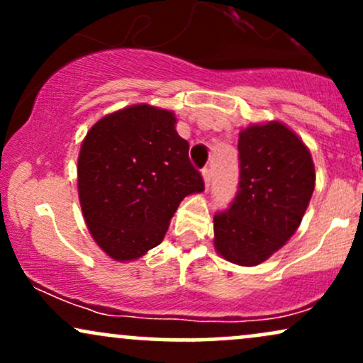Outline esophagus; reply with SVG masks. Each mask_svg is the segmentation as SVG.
Returning <instances> with one entry per match:
<instances>
[{"instance_id": "34e87169", "label": "esophagus", "mask_w": 363, "mask_h": 363, "mask_svg": "<svg viewBox=\"0 0 363 363\" xmlns=\"http://www.w3.org/2000/svg\"><path fill=\"white\" fill-rule=\"evenodd\" d=\"M201 174H203V179H205V186L210 187V182H211V169L205 167V169H203Z\"/></svg>"}]
</instances>
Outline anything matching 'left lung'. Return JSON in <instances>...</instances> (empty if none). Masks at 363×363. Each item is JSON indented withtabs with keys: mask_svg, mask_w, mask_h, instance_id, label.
Here are the masks:
<instances>
[{
	"mask_svg": "<svg viewBox=\"0 0 363 363\" xmlns=\"http://www.w3.org/2000/svg\"><path fill=\"white\" fill-rule=\"evenodd\" d=\"M239 191L213 218L215 249L256 266L295 234L309 206L315 170L311 152L285 124H254L239 135Z\"/></svg>",
	"mask_w": 363,
	"mask_h": 363,
	"instance_id": "left-lung-1",
	"label": "left lung"
}]
</instances>
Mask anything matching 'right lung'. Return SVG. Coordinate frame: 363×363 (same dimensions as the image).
Segmentation results:
<instances>
[{
    "label": "right lung",
    "mask_w": 363,
    "mask_h": 363,
    "mask_svg": "<svg viewBox=\"0 0 363 363\" xmlns=\"http://www.w3.org/2000/svg\"><path fill=\"white\" fill-rule=\"evenodd\" d=\"M205 191L170 111L140 104L90 128L78 157V196L95 242L116 261L164 239L187 194Z\"/></svg>",
    "instance_id": "add662e5"
}]
</instances>
